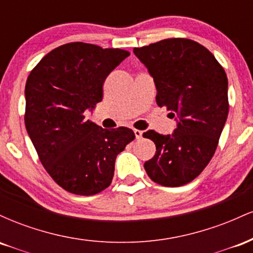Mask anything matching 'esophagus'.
<instances>
[{
	"instance_id": "obj_1",
	"label": "esophagus",
	"mask_w": 253,
	"mask_h": 253,
	"mask_svg": "<svg viewBox=\"0 0 253 253\" xmlns=\"http://www.w3.org/2000/svg\"><path fill=\"white\" fill-rule=\"evenodd\" d=\"M133 132H134L136 139H140L141 136H143V130H140V129H133Z\"/></svg>"
}]
</instances>
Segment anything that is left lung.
Masks as SVG:
<instances>
[{"label": "left lung", "mask_w": 253, "mask_h": 253, "mask_svg": "<svg viewBox=\"0 0 253 253\" xmlns=\"http://www.w3.org/2000/svg\"><path fill=\"white\" fill-rule=\"evenodd\" d=\"M133 52L155 78L159 107L178 118L172 135L145 132L156 155L144 168L153 182L181 187L207 167L228 115V81L215 57L201 43L170 38Z\"/></svg>", "instance_id": "left-lung-1"}]
</instances>
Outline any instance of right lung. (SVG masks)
I'll use <instances>...</instances> for the list:
<instances>
[{
  "mask_svg": "<svg viewBox=\"0 0 253 253\" xmlns=\"http://www.w3.org/2000/svg\"><path fill=\"white\" fill-rule=\"evenodd\" d=\"M128 51L69 42L37 64L25 88V125L40 162L64 190L90 196L108 188L117 156L134 140L130 128L85 120L103 97V83Z\"/></svg>",
  "mask_w": 253,
  "mask_h": 253,
  "instance_id": "add662e5",
  "label": "right lung"
}]
</instances>
